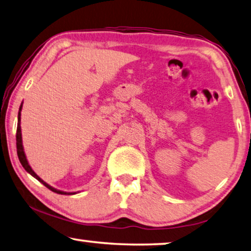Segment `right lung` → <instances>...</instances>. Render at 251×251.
I'll return each mask as SVG.
<instances>
[{"label":"right lung","instance_id":"add662e5","mask_svg":"<svg viewBox=\"0 0 251 251\" xmlns=\"http://www.w3.org/2000/svg\"><path fill=\"white\" fill-rule=\"evenodd\" d=\"M21 110H23V103H21L20 107H19V112H18V126H17V152H18V157H19V161L21 163V165L24 166V169L27 171V172L30 174L35 177V179H37L39 182L44 184L46 188H49L50 190H52L53 192H56V194H60V195H75L77 194V192H67V191H62V190H59V189H55L53 188L52 186H50L49 183H46L44 180L41 179L37 174L34 172V170L31 169V166L29 165L28 163V159L26 157V154H25V151H24V145H23V136H21V126H20V121H21Z\"/></svg>","mask_w":251,"mask_h":251}]
</instances>
